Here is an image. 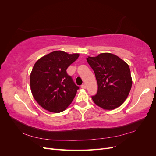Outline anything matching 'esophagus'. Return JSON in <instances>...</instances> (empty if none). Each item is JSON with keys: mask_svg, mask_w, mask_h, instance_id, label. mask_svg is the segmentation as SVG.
I'll use <instances>...</instances> for the list:
<instances>
[{"mask_svg": "<svg viewBox=\"0 0 156 156\" xmlns=\"http://www.w3.org/2000/svg\"><path fill=\"white\" fill-rule=\"evenodd\" d=\"M81 88H83V89H85V88H87L86 84H83L82 85H81Z\"/></svg>", "mask_w": 156, "mask_h": 156, "instance_id": "esophagus-1", "label": "esophagus"}]
</instances>
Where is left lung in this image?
I'll return each mask as SVG.
<instances>
[{
	"instance_id": "8db88e82",
	"label": "left lung",
	"mask_w": 156,
	"mask_h": 156,
	"mask_svg": "<svg viewBox=\"0 0 156 156\" xmlns=\"http://www.w3.org/2000/svg\"><path fill=\"white\" fill-rule=\"evenodd\" d=\"M87 60L98 82V92L92 96L94 103L105 110L120 107L128 96L132 86L129 65L109 53L88 56Z\"/></svg>"
}]
</instances>
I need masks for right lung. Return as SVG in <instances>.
<instances>
[{"label": "right lung", "instance_id": "right-lung-1", "mask_svg": "<svg viewBox=\"0 0 156 156\" xmlns=\"http://www.w3.org/2000/svg\"><path fill=\"white\" fill-rule=\"evenodd\" d=\"M79 56L55 51L36 61L30 75V86L34 100L44 109L58 113L66 109L79 87L66 69Z\"/></svg>", "mask_w": 156, "mask_h": 156}]
</instances>
